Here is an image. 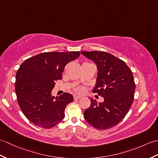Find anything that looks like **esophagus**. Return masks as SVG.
Wrapping results in <instances>:
<instances>
[{
  "label": "esophagus",
  "mask_w": 158,
  "mask_h": 158,
  "mask_svg": "<svg viewBox=\"0 0 158 158\" xmlns=\"http://www.w3.org/2000/svg\"><path fill=\"white\" fill-rule=\"evenodd\" d=\"M81 98V96H77V95H75V96H74V100H79V99H80Z\"/></svg>",
  "instance_id": "esophagus-1"
}]
</instances>
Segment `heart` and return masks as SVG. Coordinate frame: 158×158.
Returning <instances> with one entry per match:
<instances>
[{"label":"heart","instance_id":"1","mask_svg":"<svg viewBox=\"0 0 158 158\" xmlns=\"http://www.w3.org/2000/svg\"><path fill=\"white\" fill-rule=\"evenodd\" d=\"M75 91L77 93H83L84 91V89L82 87H77L75 88Z\"/></svg>","mask_w":158,"mask_h":158}]
</instances>
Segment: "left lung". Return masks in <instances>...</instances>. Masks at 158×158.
Wrapping results in <instances>:
<instances>
[{
	"label": "left lung",
	"instance_id": "8db88e82",
	"mask_svg": "<svg viewBox=\"0 0 158 158\" xmlns=\"http://www.w3.org/2000/svg\"><path fill=\"white\" fill-rule=\"evenodd\" d=\"M96 63V83L93 92L104 98L98 103L91 99L89 108L84 111V118L98 130L117 125L125 117L134 100L135 83L133 73L123 60L102 51L81 52Z\"/></svg>",
	"mask_w": 158,
	"mask_h": 158
}]
</instances>
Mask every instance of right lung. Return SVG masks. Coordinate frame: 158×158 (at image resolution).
<instances>
[{"label": "right lung", "mask_w": 158, "mask_h": 158, "mask_svg": "<svg viewBox=\"0 0 158 158\" xmlns=\"http://www.w3.org/2000/svg\"><path fill=\"white\" fill-rule=\"evenodd\" d=\"M79 52H44L27 58L16 73L15 83L17 102L25 117L35 126L50 129L64 118L68 104L73 96L64 93L52 96L55 81L62 79L64 69L75 60Z\"/></svg>", "instance_id": "1"}]
</instances>
